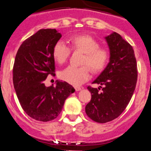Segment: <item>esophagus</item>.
<instances>
[{"label":"esophagus","instance_id":"esophagus-1","mask_svg":"<svg viewBox=\"0 0 151 151\" xmlns=\"http://www.w3.org/2000/svg\"><path fill=\"white\" fill-rule=\"evenodd\" d=\"M75 89H76V91H80V90H82V88H80V87H75Z\"/></svg>","mask_w":151,"mask_h":151}]
</instances>
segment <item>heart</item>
<instances>
[{
  "label": "heart",
  "mask_w": 151,
  "mask_h": 151,
  "mask_svg": "<svg viewBox=\"0 0 151 151\" xmlns=\"http://www.w3.org/2000/svg\"><path fill=\"white\" fill-rule=\"evenodd\" d=\"M73 50L84 53L82 64L87 65L80 67L69 66L60 73L62 80L73 85H80L90 77V69L93 73H100L106 67L110 58L107 49L101 47L100 42L87 35L73 36L70 40ZM71 50L63 41H59L53 47V57L58 63L63 64L67 60Z\"/></svg>",
  "instance_id": "b5f03b06"
}]
</instances>
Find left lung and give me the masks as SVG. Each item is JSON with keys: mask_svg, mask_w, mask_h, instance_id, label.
I'll use <instances>...</instances> for the list:
<instances>
[{"mask_svg": "<svg viewBox=\"0 0 151 151\" xmlns=\"http://www.w3.org/2000/svg\"><path fill=\"white\" fill-rule=\"evenodd\" d=\"M110 49V62L92 83L98 88L88 87L91 100L85 113L94 122L105 123L115 119L125 110L135 89L138 69L132 47L120 35L113 32L105 37ZM101 88L102 91L99 92Z\"/></svg>", "mask_w": 151, "mask_h": 151, "instance_id": "8db88e82", "label": "left lung"}]
</instances>
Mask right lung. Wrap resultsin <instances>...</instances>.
Listing matches in <instances>:
<instances>
[{
  "label": "right lung",
  "instance_id": "1",
  "mask_svg": "<svg viewBox=\"0 0 151 151\" xmlns=\"http://www.w3.org/2000/svg\"><path fill=\"white\" fill-rule=\"evenodd\" d=\"M62 35L55 29H40L22 42L13 65V86L23 110L35 120L48 122L58 116L75 88L57 81L56 87L44 83L55 72L53 47Z\"/></svg>",
  "mask_w": 151,
  "mask_h": 151
}]
</instances>
